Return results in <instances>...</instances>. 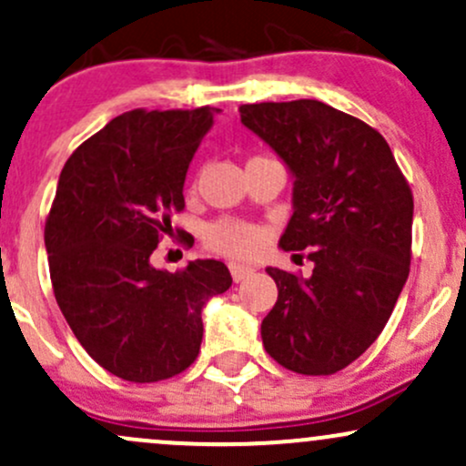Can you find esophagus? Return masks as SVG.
Returning <instances> with one entry per match:
<instances>
[{"instance_id":"esophagus-1","label":"esophagus","mask_w":466,"mask_h":466,"mask_svg":"<svg viewBox=\"0 0 466 466\" xmlns=\"http://www.w3.org/2000/svg\"><path fill=\"white\" fill-rule=\"evenodd\" d=\"M229 274H232V280L234 282H243L245 278H249L254 274V267H248V265H229Z\"/></svg>"}]
</instances>
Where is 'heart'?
<instances>
[{
    "label": "heart",
    "mask_w": 466,
    "mask_h": 466,
    "mask_svg": "<svg viewBox=\"0 0 466 466\" xmlns=\"http://www.w3.org/2000/svg\"><path fill=\"white\" fill-rule=\"evenodd\" d=\"M206 245L228 258H251L265 245V232L254 223L221 218L206 229Z\"/></svg>",
    "instance_id": "obj_1"
}]
</instances>
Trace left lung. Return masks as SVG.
I'll use <instances>...</instances> for the list:
<instances>
[{
    "mask_svg": "<svg viewBox=\"0 0 466 466\" xmlns=\"http://www.w3.org/2000/svg\"><path fill=\"white\" fill-rule=\"evenodd\" d=\"M240 122L293 173L285 251L311 278L267 267L278 300L260 324L287 370L335 374L381 335L410 274L414 197L386 137L319 100L240 105Z\"/></svg>",
    "mask_w": 466,
    "mask_h": 466,
    "instance_id": "left-lung-1",
    "label": "left lung"
}]
</instances>
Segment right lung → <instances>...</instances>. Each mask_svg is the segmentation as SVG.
<instances>
[{
	"label": "right lung",
	"instance_id": "add662e5",
	"mask_svg": "<svg viewBox=\"0 0 466 466\" xmlns=\"http://www.w3.org/2000/svg\"><path fill=\"white\" fill-rule=\"evenodd\" d=\"M210 106L133 109L69 155L46 218L50 280L69 329L96 363L133 383L184 372L201 349V309L232 285L221 260L175 274L151 254L184 210L192 155Z\"/></svg>",
	"mask_w": 466,
	"mask_h": 466
}]
</instances>
